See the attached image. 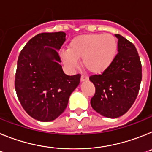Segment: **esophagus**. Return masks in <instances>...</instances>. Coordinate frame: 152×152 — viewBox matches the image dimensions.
Returning <instances> with one entry per match:
<instances>
[{
	"label": "esophagus",
	"instance_id": "34e87169",
	"mask_svg": "<svg viewBox=\"0 0 152 152\" xmlns=\"http://www.w3.org/2000/svg\"><path fill=\"white\" fill-rule=\"evenodd\" d=\"M89 80V77L86 74H83L81 76V81H87V80Z\"/></svg>",
	"mask_w": 152,
	"mask_h": 152
}]
</instances>
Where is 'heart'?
Masks as SVG:
<instances>
[{
  "label": "heart",
  "mask_w": 152,
  "mask_h": 152,
  "mask_svg": "<svg viewBox=\"0 0 152 152\" xmlns=\"http://www.w3.org/2000/svg\"><path fill=\"white\" fill-rule=\"evenodd\" d=\"M117 50V41L111 34H86L73 38L67 52L61 54L63 63L76 67L77 60L83 59V64L89 72L99 74L113 63Z\"/></svg>",
  "instance_id": "1"
}]
</instances>
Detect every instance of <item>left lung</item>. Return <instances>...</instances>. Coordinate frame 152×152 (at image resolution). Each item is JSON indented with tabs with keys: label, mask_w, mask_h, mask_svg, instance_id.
<instances>
[{
	"label": "left lung",
	"mask_w": 152,
	"mask_h": 152,
	"mask_svg": "<svg viewBox=\"0 0 152 152\" xmlns=\"http://www.w3.org/2000/svg\"><path fill=\"white\" fill-rule=\"evenodd\" d=\"M113 63L101 74L91 75L96 87L91 99L92 109L102 115L115 118L129 111L137 98L142 78V63L134 45L119 34Z\"/></svg>",
	"instance_id": "left-lung-1"
}]
</instances>
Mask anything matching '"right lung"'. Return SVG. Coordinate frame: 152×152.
<instances>
[{"label":"right lung","mask_w":152,"mask_h":152,"mask_svg":"<svg viewBox=\"0 0 152 152\" xmlns=\"http://www.w3.org/2000/svg\"><path fill=\"white\" fill-rule=\"evenodd\" d=\"M64 32L42 33L30 39L20 53L14 86L22 107L32 118L50 122L64 112L81 75L65 74L57 52Z\"/></svg>","instance_id":"right-lung-1"}]
</instances>
